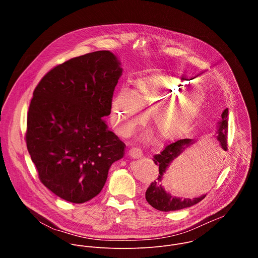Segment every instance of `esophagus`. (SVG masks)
<instances>
[{"label": "esophagus", "mask_w": 258, "mask_h": 258, "mask_svg": "<svg viewBox=\"0 0 258 258\" xmlns=\"http://www.w3.org/2000/svg\"><path fill=\"white\" fill-rule=\"evenodd\" d=\"M129 155L132 157V158H140L142 157L143 153H142V150L137 148V147H134V148H131L129 150Z\"/></svg>", "instance_id": "obj_1"}]
</instances>
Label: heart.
<instances>
[{
	"label": "heart",
	"instance_id": "heart-1",
	"mask_svg": "<svg viewBox=\"0 0 258 258\" xmlns=\"http://www.w3.org/2000/svg\"><path fill=\"white\" fill-rule=\"evenodd\" d=\"M190 83L169 75L139 79L133 91L122 89L112 103L111 122L115 131L130 136L145 122L153 126L162 140H172L183 134L201 111L205 95L199 89L186 91ZM149 132L144 134V138Z\"/></svg>",
	"mask_w": 258,
	"mask_h": 258
}]
</instances>
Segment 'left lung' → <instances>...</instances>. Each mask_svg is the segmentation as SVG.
Here are the masks:
<instances>
[{"instance_id":"obj_1","label":"left lung","mask_w":258,"mask_h":258,"mask_svg":"<svg viewBox=\"0 0 258 258\" xmlns=\"http://www.w3.org/2000/svg\"><path fill=\"white\" fill-rule=\"evenodd\" d=\"M227 133H228V109H225L221 115V121L218 125L217 130V140L221 148L227 151ZM197 142L194 139H180L177 140L167 146L159 153L154 155L153 161L156 165H158L159 175L156 180L151 182L145 192L146 201L150 206L154 209L162 211V212H169V211H176L181 210L184 208L191 207L199 202H201L206 195H203L199 198L194 199H180L171 196L169 192H166L165 189L161 185V181L163 178V174L165 173L169 164L174 160L179 154L188 146L192 145Z\"/></svg>"}]
</instances>
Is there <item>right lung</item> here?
<instances>
[{"label":"right lung","mask_w":258,"mask_h":258,"mask_svg":"<svg viewBox=\"0 0 258 258\" xmlns=\"http://www.w3.org/2000/svg\"><path fill=\"white\" fill-rule=\"evenodd\" d=\"M121 63L108 50L72 58L49 71L33 92L26 144L40 181L75 204L100 194L125 144L108 130Z\"/></svg>","instance_id":"add662e5"}]
</instances>
